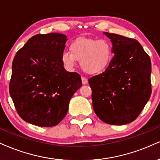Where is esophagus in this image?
Returning a JSON list of instances; mask_svg holds the SVG:
<instances>
[{
	"label": "esophagus",
	"instance_id": "esophagus-1",
	"mask_svg": "<svg viewBox=\"0 0 160 160\" xmlns=\"http://www.w3.org/2000/svg\"><path fill=\"white\" fill-rule=\"evenodd\" d=\"M81 80H82V83L83 84V85H86V84L88 82L87 79H86V78H84V77H82Z\"/></svg>",
	"mask_w": 160,
	"mask_h": 160
}]
</instances>
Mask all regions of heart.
<instances>
[{
  "instance_id": "heart-1",
  "label": "heart",
  "mask_w": 160,
  "mask_h": 160,
  "mask_svg": "<svg viewBox=\"0 0 160 160\" xmlns=\"http://www.w3.org/2000/svg\"><path fill=\"white\" fill-rule=\"evenodd\" d=\"M69 50L62 53L63 64L73 68L77 61H80L81 68L88 74L104 72L110 65L114 54L112 44L106 38H78L71 43Z\"/></svg>"
}]
</instances>
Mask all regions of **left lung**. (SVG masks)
<instances>
[{
	"instance_id": "8db88e82",
	"label": "left lung",
	"mask_w": 160,
	"mask_h": 160,
	"mask_svg": "<svg viewBox=\"0 0 160 160\" xmlns=\"http://www.w3.org/2000/svg\"><path fill=\"white\" fill-rule=\"evenodd\" d=\"M103 33L114 57L104 72L88 79L92 107L102 122L124 125L138 116L151 95V59L136 39Z\"/></svg>"
}]
</instances>
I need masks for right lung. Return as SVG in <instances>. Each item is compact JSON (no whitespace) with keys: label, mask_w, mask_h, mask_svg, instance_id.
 <instances>
[{"label":"right lung","mask_w":160,"mask_h":160,"mask_svg":"<svg viewBox=\"0 0 160 160\" xmlns=\"http://www.w3.org/2000/svg\"><path fill=\"white\" fill-rule=\"evenodd\" d=\"M66 41L64 34H37L15 54L9 94L25 122L38 127L56 126L81 87L80 75L63 67L61 56Z\"/></svg>","instance_id":"right-lung-1"}]
</instances>
